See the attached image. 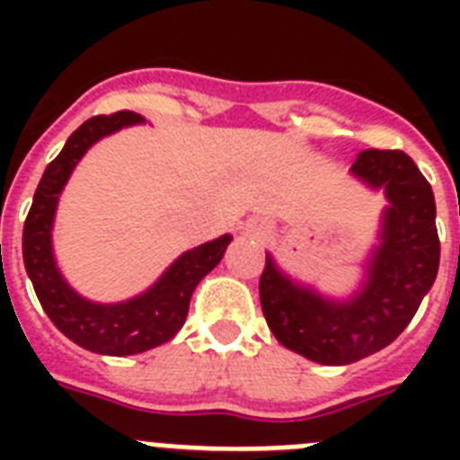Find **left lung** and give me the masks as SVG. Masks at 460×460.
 Listing matches in <instances>:
<instances>
[{"label":"left lung","mask_w":460,"mask_h":460,"mask_svg":"<svg viewBox=\"0 0 460 460\" xmlns=\"http://www.w3.org/2000/svg\"><path fill=\"white\" fill-rule=\"evenodd\" d=\"M350 172L385 189L380 246L350 299H329L288 279L274 260L260 276V304L271 334L288 350L324 367H343L387 348L410 324L440 265L436 198L401 149H364Z\"/></svg>","instance_id":"1"}]
</instances>
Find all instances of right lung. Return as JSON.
I'll list each match as a JSON object with an SVG mask.
<instances>
[{
	"instance_id": "right-lung-1",
	"label": "right lung",
	"mask_w": 460,
	"mask_h": 460,
	"mask_svg": "<svg viewBox=\"0 0 460 460\" xmlns=\"http://www.w3.org/2000/svg\"><path fill=\"white\" fill-rule=\"evenodd\" d=\"M145 117L119 110L78 126L59 156L46 168L22 230V260L40 306L59 332L89 352L110 357L137 355L172 339L189 315L195 286L221 262L230 234L186 251L165 270L147 292L119 304H96L68 286L52 255V221L59 193L93 142L124 126L142 124Z\"/></svg>"
}]
</instances>
